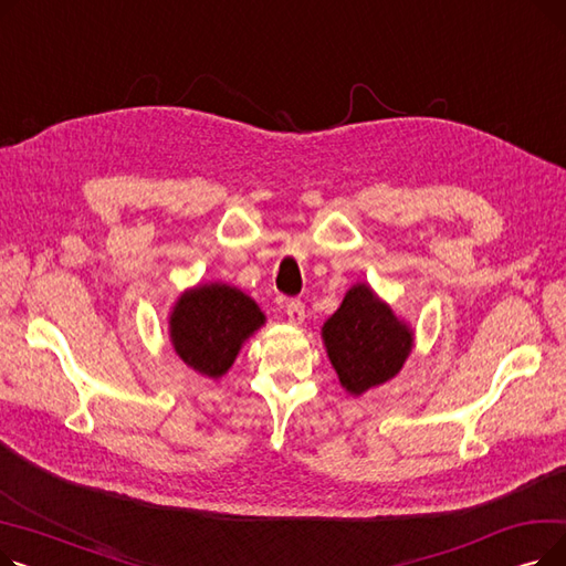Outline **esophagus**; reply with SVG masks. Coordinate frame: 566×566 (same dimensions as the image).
<instances>
[{"label":"esophagus","instance_id":"34e87169","mask_svg":"<svg viewBox=\"0 0 566 566\" xmlns=\"http://www.w3.org/2000/svg\"><path fill=\"white\" fill-rule=\"evenodd\" d=\"M284 312H286V316H289V321L293 325H298V323L305 321V305L301 301H289L284 305Z\"/></svg>","mask_w":566,"mask_h":566}]
</instances>
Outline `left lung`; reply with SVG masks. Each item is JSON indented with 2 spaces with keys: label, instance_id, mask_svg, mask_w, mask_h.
Wrapping results in <instances>:
<instances>
[{
  "label": "left lung",
  "instance_id": "1",
  "mask_svg": "<svg viewBox=\"0 0 566 566\" xmlns=\"http://www.w3.org/2000/svg\"><path fill=\"white\" fill-rule=\"evenodd\" d=\"M323 342L346 392L363 395L397 376L410 353L412 333L369 286L358 284L325 321Z\"/></svg>",
  "mask_w": 566,
  "mask_h": 566
}]
</instances>
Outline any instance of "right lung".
I'll return each mask as SVG.
<instances>
[{
    "label": "right lung",
    "instance_id": "add662e5",
    "mask_svg": "<svg viewBox=\"0 0 566 566\" xmlns=\"http://www.w3.org/2000/svg\"><path fill=\"white\" fill-rule=\"evenodd\" d=\"M263 325V314L243 291L227 284L197 286L178 298L169 333L176 353L195 371L218 378L241 344Z\"/></svg>",
    "mask_w": 566,
    "mask_h": 566
}]
</instances>
